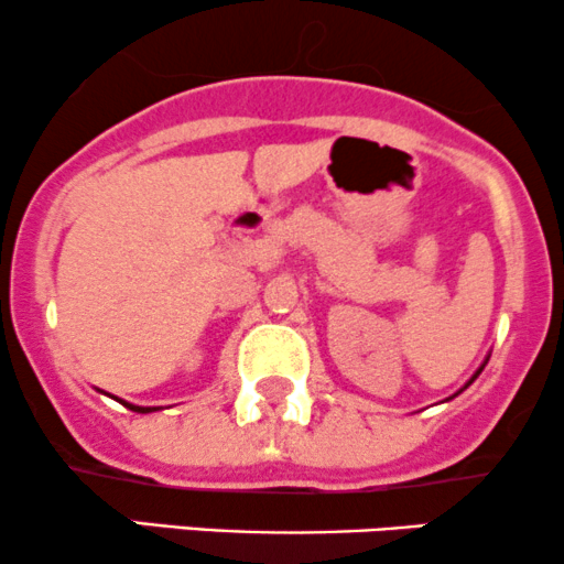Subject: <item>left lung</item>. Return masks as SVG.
<instances>
[{
  "instance_id": "1",
  "label": "left lung",
  "mask_w": 564,
  "mask_h": 564,
  "mask_svg": "<svg viewBox=\"0 0 564 564\" xmlns=\"http://www.w3.org/2000/svg\"><path fill=\"white\" fill-rule=\"evenodd\" d=\"M485 364H488V358H485ZM485 364H482V366H480V368H477V371H475V377H471V379H469V381H467V384H464V387H462V390H458V392H464V390H467V387H469V384H471V381H475V379H477V377H480V371H482V368H485ZM458 392H456V394H458ZM456 394H453V398H456ZM448 400H451V398H448Z\"/></svg>"
}]
</instances>
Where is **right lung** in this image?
<instances>
[{"instance_id":"obj_1","label":"right lung","mask_w":564,"mask_h":564,"mask_svg":"<svg viewBox=\"0 0 564 564\" xmlns=\"http://www.w3.org/2000/svg\"><path fill=\"white\" fill-rule=\"evenodd\" d=\"M121 403H124V400H121ZM129 411H134V413H153V411H159V408H151V405H132V403H124Z\"/></svg>"}]
</instances>
